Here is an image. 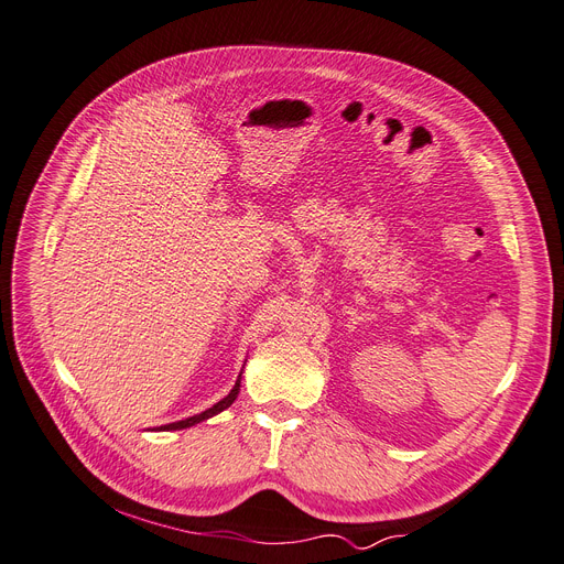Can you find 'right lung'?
Here are the masks:
<instances>
[{
    "label": "right lung",
    "mask_w": 564,
    "mask_h": 564,
    "mask_svg": "<svg viewBox=\"0 0 564 564\" xmlns=\"http://www.w3.org/2000/svg\"><path fill=\"white\" fill-rule=\"evenodd\" d=\"M239 382H241V376L237 378L235 387L230 389V394H228L226 399L218 401V403H214L212 408H207L205 412H200V414H193V417H186V420H182V422H173V424L159 426L156 431H180V429H188V426H195V424H200V422H205V420L214 417V414H218V412H224L226 408H230V405L235 403V399H237V394H239Z\"/></svg>",
    "instance_id": "right-lung-1"
}]
</instances>
